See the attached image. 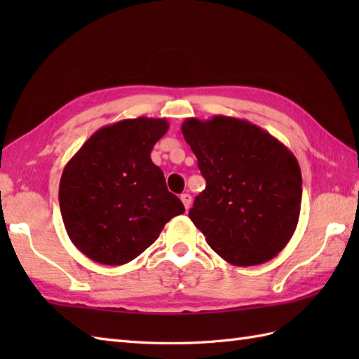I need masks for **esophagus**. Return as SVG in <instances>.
Here are the masks:
<instances>
[{
	"label": "esophagus",
	"mask_w": 359,
	"mask_h": 359,
	"mask_svg": "<svg viewBox=\"0 0 359 359\" xmlns=\"http://www.w3.org/2000/svg\"><path fill=\"white\" fill-rule=\"evenodd\" d=\"M180 201H182V203H184L185 210H189V207H191V196H189L188 193L182 194V196H180Z\"/></svg>",
	"instance_id": "1"
}]
</instances>
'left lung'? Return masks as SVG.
Segmentation results:
<instances>
[{
	"label": "left lung",
	"instance_id": "left-lung-1",
	"mask_svg": "<svg viewBox=\"0 0 359 359\" xmlns=\"http://www.w3.org/2000/svg\"><path fill=\"white\" fill-rule=\"evenodd\" d=\"M182 134L207 182L188 216L231 265L269 262L285 248L301 212L302 175L293 152L248 120L187 118Z\"/></svg>",
	"mask_w": 359,
	"mask_h": 359
}]
</instances>
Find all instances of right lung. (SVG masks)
Here are the masks:
<instances>
[{
    "label": "right lung",
    "mask_w": 359,
    "mask_h": 359,
    "mask_svg": "<svg viewBox=\"0 0 359 359\" xmlns=\"http://www.w3.org/2000/svg\"><path fill=\"white\" fill-rule=\"evenodd\" d=\"M168 128L166 118L120 120L95 131L66 163L58 193L63 224L94 262H131L185 212L151 160Z\"/></svg>",
    "instance_id": "1"
}]
</instances>
